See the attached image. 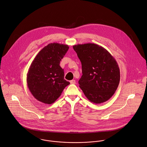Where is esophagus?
<instances>
[{"instance_id": "esophagus-1", "label": "esophagus", "mask_w": 147, "mask_h": 147, "mask_svg": "<svg viewBox=\"0 0 147 147\" xmlns=\"http://www.w3.org/2000/svg\"><path fill=\"white\" fill-rule=\"evenodd\" d=\"M70 83L71 84H76V81L75 80H71L70 81Z\"/></svg>"}]
</instances>
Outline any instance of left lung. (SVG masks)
Segmentation results:
<instances>
[{
  "mask_svg": "<svg viewBox=\"0 0 147 147\" xmlns=\"http://www.w3.org/2000/svg\"><path fill=\"white\" fill-rule=\"evenodd\" d=\"M82 64V76L78 83L86 97L100 104L114 95L120 81V70L113 56L94 43L73 46Z\"/></svg>",
  "mask_w": 147,
  "mask_h": 147,
  "instance_id": "1",
  "label": "left lung"
}]
</instances>
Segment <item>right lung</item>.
<instances>
[{
  "instance_id": "add662e5",
  "label": "right lung",
  "mask_w": 147,
  "mask_h": 147,
  "mask_svg": "<svg viewBox=\"0 0 147 147\" xmlns=\"http://www.w3.org/2000/svg\"><path fill=\"white\" fill-rule=\"evenodd\" d=\"M68 45L49 43L41 49L29 67L26 81L33 96L47 104L53 103L70 83L64 80L60 63L67 52Z\"/></svg>"
}]
</instances>
